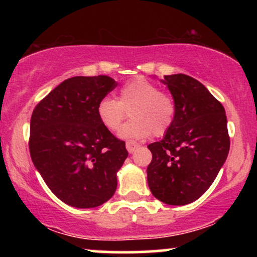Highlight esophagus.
Returning <instances> with one entry per match:
<instances>
[{
    "label": "esophagus",
    "instance_id": "esophagus-1",
    "mask_svg": "<svg viewBox=\"0 0 257 257\" xmlns=\"http://www.w3.org/2000/svg\"><path fill=\"white\" fill-rule=\"evenodd\" d=\"M125 147H126V150H128L129 153H133L139 147V144L135 143V141H133V140H129L125 143Z\"/></svg>",
    "mask_w": 257,
    "mask_h": 257
}]
</instances>
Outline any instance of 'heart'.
<instances>
[{"mask_svg": "<svg viewBox=\"0 0 257 257\" xmlns=\"http://www.w3.org/2000/svg\"><path fill=\"white\" fill-rule=\"evenodd\" d=\"M131 109V120L122 126L119 137L145 139L153 134L162 137L173 125L175 102L169 94L145 78H134L120 88L118 100L104 96L96 106L100 122L107 131H118Z\"/></svg>", "mask_w": 257, "mask_h": 257, "instance_id": "heart-1", "label": "heart"}]
</instances>
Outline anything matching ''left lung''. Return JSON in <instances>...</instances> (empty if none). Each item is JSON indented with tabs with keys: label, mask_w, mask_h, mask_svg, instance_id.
I'll return each instance as SVG.
<instances>
[{
	"label": "left lung",
	"mask_w": 257,
	"mask_h": 257,
	"mask_svg": "<svg viewBox=\"0 0 257 257\" xmlns=\"http://www.w3.org/2000/svg\"><path fill=\"white\" fill-rule=\"evenodd\" d=\"M175 102L173 125L150 144L147 182L156 198L185 205L210 187L229 151L225 108L203 85L184 73L164 76Z\"/></svg>",
	"instance_id": "left-lung-1"
}]
</instances>
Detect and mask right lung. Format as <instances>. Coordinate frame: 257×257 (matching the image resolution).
Returning a JSON list of instances; mask_svg holds the SVG:
<instances>
[{
	"mask_svg": "<svg viewBox=\"0 0 257 257\" xmlns=\"http://www.w3.org/2000/svg\"><path fill=\"white\" fill-rule=\"evenodd\" d=\"M116 87L117 82L104 75L71 77L32 112V162L52 192L71 206L95 208L116 191V173L128 151L96 113L100 100Z\"/></svg>",
	"mask_w": 257,
	"mask_h": 257,
	"instance_id": "right-lung-1",
	"label": "right lung"
}]
</instances>
